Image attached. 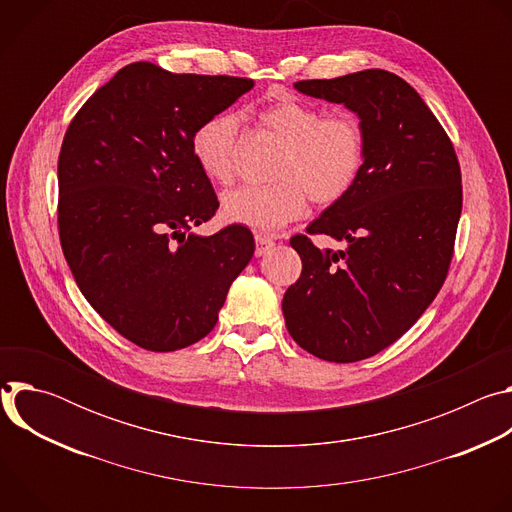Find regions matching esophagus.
Listing matches in <instances>:
<instances>
[{
    "instance_id": "34e87169",
    "label": "esophagus",
    "mask_w": 512,
    "mask_h": 512,
    "mask_svg": "<svg viewBox=\"0 0 512 512\" xmlns=\"http://www.w3.org/2000/svg\"><path fill=\"white\" fill-rule=\"evenodd\" d=\"M255 243H257V247H255V255L257 257L265 255L275 245V241L271 237H267V235H255Z\"/></svg>"
}]
</instances>
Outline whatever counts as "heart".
<instances>
[{
	"label": "heart",
	"mask_w": 512,
	"mask_h": 512,
	"mask_svg": "<svg viewBox=\"0 0 512 512\" xmlns=\"http://www.w3.org/2000/svg\"><path fill=\"white\" fill-rule=\"evenodd\" d=\"M259 123L281 139L283 152L269 186H243L223 196L227 221L271 233L296 221L308 196L322 206L342 200L364 164V131L352 115H330L308 103L283 99L259 113ZM192 154L200 170L221 186L239 174L241 131L235 113L206 117L192 133Z\"/></svg>",
	"instance_id": "heart-1"
}]
</instances>
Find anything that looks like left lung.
Returning <instances> with one entry per match:
<instances>
[{"label": "left lung", "mask_w": 512, "mask_h": 512, "mask_svg": "<svg viewBox=\"0 0 512 512\" xmlns=\"http://www.w3.org/2000/svg\"><path fill=\"white\" fill-rule=\"evenodd\" d=\"M294 87L356 113L367 150L352 190L306 229L346 241V249L322 251L306 235L291 237L302 275L281 310L304 350L356 362L401 338L442 289L462 214L460 164L440 121L389 70Z\"/></svg>", "instance_id": "left-lung-1"}]
</instances>
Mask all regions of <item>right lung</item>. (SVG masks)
Wrapping results in <instances>:
<instances>
[{
  "mask_svg": "<svg viewBox=\"0 0 512 512\" xmlns=\"http://www.w3.org/2000/svg\"><path fill=\"white\" fill-rule=\"evenodd\" d=\"M253 85L133 62L93 93L64 133V259L95 312L145 350L172 352L204 338L253 257L243 225L190 233L218 208L192 133Z\"/></svg>",
  "mask_w": 512,
  "mask_h": 512,
  "instance_id": "right-lung-1",
  "label": "right lung"
}]
</instances>
